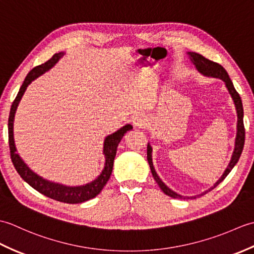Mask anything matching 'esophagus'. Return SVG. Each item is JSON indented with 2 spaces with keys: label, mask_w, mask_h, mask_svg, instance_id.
I'll use <instances>...</instances> for the list:
<instances>
[{
  "label": "esophagus",
  "mask_w": 254,
  "mask_h": 254,
  "mask_svg": "<svg viewBox=\"0 0 254 254\" xmlns=\"http://www.w3.org/2000/svg\"><path fill=\"white\" fill-rule=\"evenodd\" d=\"M146 118H145L143 115H139L137 116L135 119L133 120V124L135 127H144L145 126H146Z\"/></svg>",
  "instance_id": "34e87169"
}]
</instances>
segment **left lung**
Here are the masks:
<instances>
[{
    "label": "left lung",
    "mask_w": 254,
    "mask_h": 254,
    "mask_svg": "<svg viewBox=\"0 0 254 254\" xmlns=\"http://www.w3.org/2000/svg\"><path fill=\"white\" fill-rule=\"evenodd\" d=\"M189 56L191 57V60L193 62L194 65L196 66L197 71L201 72L204 75H207V76H213V77H218L220 79H223L225 84H226V87L228 88L229 93L233 97L234 102L236 105V109H237V115H238V123H237V136H236V143H235V150L233 153V157H231L230 163L228 165L227 168H226L225 172L223 174L222 178L215 183L213 188H210L208 191L213 190L214 188H216L220 182H222L226 177L228 176L229 172L231 171V169L234 168V166L238 163V160L240 158V155L242 153V149H244V145H245V136H246V132H245V126H244V108H242V101L240 96L238 94V91H237L234 87V84L231 82V79L229 78V75L228 73L226 72V69L220 65V64L214 62V61H210L208 59L204 58L202 55H198V53L195 52H189ZM147 160H148V164L150 167V171H152L154 179L157 182V185L159 186V188L163 190V192L166 194V195L171 196L174 198H193V197H189V196H181L179 194H177L176 192L171 191L170 189L167 187L165 183L159 179V177L156 174V171L154 169V166H153V161H152V147H150V145H147ZM206 191V192H208ZM202 193L201 195H204L205 193ZM195 198V197H194Z\"/></svg>",
    "instance_id": "obj_1"
}]
</instances>
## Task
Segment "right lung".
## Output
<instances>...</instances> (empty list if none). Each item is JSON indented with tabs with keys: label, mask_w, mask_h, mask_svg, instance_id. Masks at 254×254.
Segmentation results:
<instances>
[{
	"label": "right lung",
	"mask_w": 254,
	"mask_h": 254,
	"mask_svg": "<svg viewBox=\"0 0 254 254\" xmlns=\"http://www.w3.org/2000/svg\"><path fill=\"white\" fill-rule=\"evenodd\" d=\"M63 56V53H56L53 57L48 60L46 63L41 64V65H38L34 67L31 71L27 74V76L24 80L23 85L20 86V89L18 91L17 96L14 99L12 107H10L9 111V117H8V145H9V153H10V159H12V163L15 167L16 171L18 172L19 176L23 178V179L28 183L30 187H32L40 192L44 195L56 199L59 202L67 203V204H77V203H83L85 201H88V199L95 197L98 195L100 191L104 189L106 183L109 180L111 176L112 168H113V160H115L116 154H117V148L118 145L120 143L123 135L127 131L132 130L131 124H127L120 130H118L111 135L107 136L105 139V145H104V154L106 156V164H105V169L102 170L100 176L97 178L96 180L93 182L87 183L85 186L80 187H65L62 185H59V183L50 182L48 180L42 179L41 177L36 175L35 172H32L28 167L26 166L23 160L20 159L18 154L16 153L15 144H14V136H13V124H14V117L16 109H17V106L19 101L23 97L25 90L32 80L36 79L38 76H40L41 74L47 72L48 69H50L55 64L59 61V59Z\"/></svg>",
	"instance_id": "right-lung-1"
}]
</instances>
